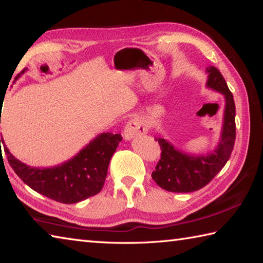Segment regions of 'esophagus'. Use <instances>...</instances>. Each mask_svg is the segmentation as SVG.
I'll use <instances>...</instances> for the list:
<instances>
[{
  "instance_id": "34e87169",
  "label": "esophagus",
  "mask_w": 263,
  "mask_h": 263,
  "mask_svg": "<svg viewBox=\"0 0 263 263\" xmlns=\"http://www.w3.org/2000/svg\"><path fill=\"white\" fill-rule=\"evenodd\" d=\"M144 133H146V126L139 118L130 119L125 125V128H124V138L126 140H130L137 136L144 135Z\"/></svg>"
}]
</instances>
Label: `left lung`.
<instances>
[{"mask_svg":"<svg viewBox=\"0 0 263 263\" xmlns=\"http://www.w3.org/2000/svg\"><path fill=\"white\" fill-rule=\"evenodd\" d=\"M206 86L225 96L224 123L219 144L212 153L189 155L175 148L163 138H155L161 149V158L152 173L159 186L172 193H193L202 189L225 166L235 141V104L225 79L216 67L206 68Z\"/></svg>","mask_w":263,"mask_h":263,"instance_id":"1","label":"left lung"}]
</instances>
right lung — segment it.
I'll use <instances>...</instances> for the list:
<instances>
[{
  "label": "right lung",
  "instance_id": "right-lung-1",
  "mask_svg": "<svg viewBox=\"0 0 263 263\" xmlns=\"http://www.w3.org/2000/svg\"><path fill=\"white\" fill-rule=\"evenodd\" d=\"M24 72L25 69L22 73ZM122 139L119 133H102L73 159L53 168L26 166L9 152L3 138L0 139V145L2 142L9 164L31 189L53 201L73 204L97 195L102 190L110 159Z\"/></svg>",
  "mask_w": 263,
  "mask_h": 263
}]
</instances>
